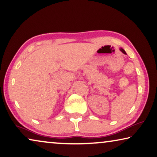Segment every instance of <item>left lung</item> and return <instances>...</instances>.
I'll use <instances>...</instances> for the list:
<instances>
[{
	"label": "left lung",
	"instance_id": "left-lung-1",
	"mask_svg": "<svg viewBox=\"0 0 157 157\" xmlns=\"http://www.w3.org/2000/svg\"><path fill=\"white\" fill-rule=\"evenodd\" d=\"M120 50H121V52H123V53L125 54V55H126V51H125V50H124V49H123V48H120Z\"/></svg>",
	"mask_w": 157,
	"mask_h": 157
}]
</instances>
